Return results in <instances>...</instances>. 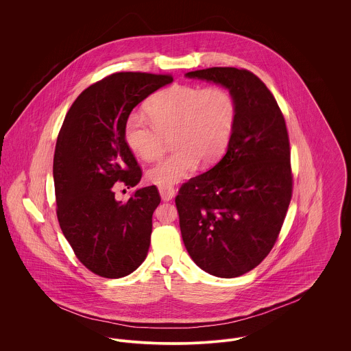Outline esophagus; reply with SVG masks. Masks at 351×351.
<instances>
[{
	"label": "esophagus",
	"mask_w": 351,
	"mask_h": 351,
	"mask_svg": "<svg viewBox=\"0 0 351 351\" xmlns=\"http://www.w3.org/2000/svg\"><path fill=\"white\" fill-rule=\"evenodd\" d=\"M158 191L160 193L162 200L165 201L171 200L174 197V195H176V191H174V188L171 185H159Z\"/></svg>",
	"instance_id": "1"
}]
</instances>
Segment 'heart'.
Returning a JSON list of instances; mask_svg holds the SVG:
<instances>
[{"label":"heart","instance_id":"1","mask_svg":"<svg viewBox=\"0 0 351 351\" xmlns=\"http://www.w3.org/2000/svg\"><path fill=\"white\" fill-rule=\"evenodd\" d=\"M147 114L131 112L124 121L127 146L145 160L156 159L170 135L173 150L149 171L156 184H171L197 160L215 162L227 149L237 120V102L223 86L171 85L146 104Z\"/></svg>","mask_w":351,"mask_h":351}]
</instances>
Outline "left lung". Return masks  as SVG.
<instances>
[{
    "instance_id": "1",
    "label": "left lung",
    "mask_w": 351,
    "mask_h": 351,
    "mask_svg": "<svg viewBox=\"0 0 351 351\" xmlns=\"http://www.w3.org/2000/svg\"><path fill=\"white\" fill-rule=\"evenodd\" d=\"M186 75L228 88L237 102L226 155L176 197L192 259L209 274L234 278L256 267L280 235L293 192L289 135L274 96L249 70L209 67Z\"/></svg>"
}]
</instances>
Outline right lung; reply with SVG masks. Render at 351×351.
Instances as JSON below:
<instances>
[{
  "instance_id": "add662e5",
  "label": "right lung",
  "mask_w": 351,
  "mask_h": 351,
  "mask_svg": "<svg viewBox=\"0 0 351 351\" xmlns=\"http://www.w3.org/2000/svg\"><path fill=\"white\" fill-rule=\"evenodd\" d=\"M171 81L170 74H110L77 97L60 127L53 154L58 221L80 262L104 278L128 276L147 256L159 192L151 185L121 202L114 188L142 178L124 141L127 116Z\"/></svg>"
}]
</instances>
